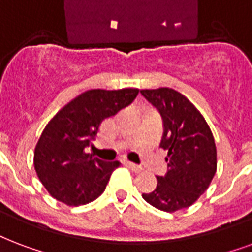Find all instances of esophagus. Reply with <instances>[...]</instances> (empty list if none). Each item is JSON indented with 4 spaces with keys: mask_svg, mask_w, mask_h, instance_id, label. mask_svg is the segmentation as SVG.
Wrapping results in <instances>:
<instances>
[{
    "mask_svg": "<svg viewBox=\"0 0 252 252\" xmlns=\"http://www.w3.org/2000/svg\"><path fill=\"white\" fill-rule=\"evenodd\" d=\"M124 164H126V167H128V168H131L132 171H133V172H141V167L140 165H136L135 163H131V161H124Z\"/></svg>",
    "mask_w": 252,
    "mask_h": 252,
    "instance_id": "34e87169",
    "label": "esophagus"
}]
</instances>
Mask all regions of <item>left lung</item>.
<instances>
[{
    "label": "left lung",
    "mask_w": 252,
    "mask_h": 252,
    "mask_svg": "<svg viewBox=\"0 0 252 252\" xmlns=\"http://www.w3.org/2000/svg\"><path fill=\"white\" fill-rule=\"evenodd\" d=\"M163 117L160 147L165 150L168 171L143 199L165 212L192 206L211 184L216 172V145L210 126L197 108L172 88L143 89Z\"/></svg>",
    "instance_id": "8db88e82"
}]
</instances>
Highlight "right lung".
Segmentation results:
<instances>
[{
    "label": "right lung",
    "mask_w": 252,
    "mask_h": 252,
    "mask_svg": "<svg viewBox=\"0 0 252 252\" xmlns=\"http://www.w3.org/2000/svg\"><path fill=\"white\" fill-rule=\"evenodd\" d=\"M137 88L91 89L74 97L46 124L34 150V169L52 196L68 206L97 199L119 161H104L85 152L102 120L115 116L137 96Z\"/></svg>",
    "instance_id": "obj_1"
}]
</instances>
